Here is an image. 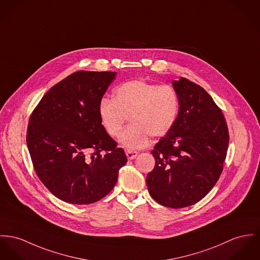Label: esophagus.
<instances>
[{"label": "esophagus", "mask_w": 260, "mask_h": 260, "mask_svg": "<svg viewBox=\"0 0 260 260\" xmlns=\"http://www.w3.org/2000/svg\"><path fill=\"white\" fill-rule=\"evenodd\" d=\"M125 154H126V157L127 159L132 160L135 159L137 156H138V152L137 151H132V150H127L125 151Z\"/></svg>", "instance_id": "34e87169"}]
</instances>
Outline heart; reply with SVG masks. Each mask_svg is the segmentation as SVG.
Masks as SVG:
<instances>
[{
  "instance_id": "obj_1",
  "label": "heart",
  "mask_w": 260,
  "mask_h": 260,
  "mask_svg": "<svg viewBox=\"0 0 260 260\" xmlns=\"http://www.w3.org/2000/svg\"><path fill=\"white\" fill-rule=\"evenodd\" d=\"M179 110V96L173 87L137 79L117 87L112 100L101 101L98 113L104 129L112 138L120 137L128 118L131 124L120 143L127 149H140L149 143L150 137L166 136L176 123Z\"/></svg>"
}]
</instances>
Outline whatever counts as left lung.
I'll list each match as a JSON object with an SVG mask.
<instances>
[{
	"instance_id": "obj_1",
	"label": "left lung",
	"mask_w": 260,
	"mask_h": 260,
	"mask_svg": "<svg viewBox=\"0 0 260 260\" xmlns=\"http://www.w3.org/2000/svg\"><path fill=\"white\" fill-rule=\"evenodd\" d=\"M172 85L179 96L178 119L151 151L155 166L146 185L160 205L180 209L202 200L215 186L230 136L221 110L201 86L183 77Z\"/></svg>"
}]
</instances>
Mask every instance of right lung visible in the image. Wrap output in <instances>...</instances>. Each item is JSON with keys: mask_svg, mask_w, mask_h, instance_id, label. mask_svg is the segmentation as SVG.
Returning <instances> with one entry per match:
<instances>
[{"mask_svg": "<svg viewBox=\"0 0 260 260\" xmlns=\"http://www.w3.org/2000/svg\"><path fill=\"white\" fill-rule=\"evenodd\" d=\"M116 74L69 75L48 90L29 118L26 144L35 170L60 200L76 205L101 200L113 190L127 161L98 113Z\"/></svg>", "mask_w": 260, "mask_h": 260, "instance_id": "add662e5", "label": "right lung"}]
</instances>
